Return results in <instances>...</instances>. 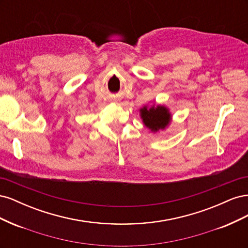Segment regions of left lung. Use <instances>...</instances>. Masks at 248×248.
Returning <instances> with one entry per match:
<instances>
[{"label": "left lung", "mask_w": 248, "mask_h": 248, "mask_svg": "<svg viewBox=\"0 0 248 248\" xmlns=\"http://www.w3.org/2000/svg\"><path fill=\"white\" fill-rule=\"evenodd\" d=\"M140 116L144 125L154 133L166 129L171 121L170 109L160 104H153L149 108L142 107L140 109Z\"/></svg>", "instance_id": "obj_1"}]
</instances>
